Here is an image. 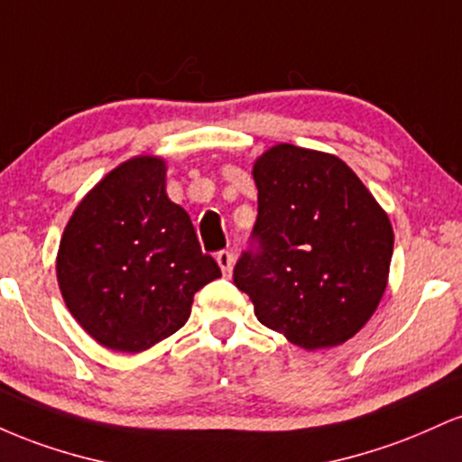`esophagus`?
<instances>
[{
  "instance_id": "1",
  "label": "esophagus",
  "mask_w": 462,
  "mask_h": 462,
  "mask_svg": "<svg viewBox=\"0 0 462 462\" xmlns=\"http://www.w3.org/2000/svg\"><path fill=\"white\" fill-rule=\"evenodd\" d=\"M217 263H219L224 275H230L232 267H235V254L227 252V249H221V252H217Z\"/></svg>"
}]
</instances>
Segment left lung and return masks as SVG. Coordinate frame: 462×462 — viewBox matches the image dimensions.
<instances>
[{
  "instance_id": "left-lung-1",
  "label": "left lung",
  "mask_w": 462,
  "mask_h": 462,
  "mask_svg": "<svg viewBox=\"0 0 462 462\" xmlns=\"http://www.w3.org/2000/svg\"><path fill=\"white\" fill-rule=\"evenodd\" d=\"M258 217L235 284L258 321L304 349L352 338L378 309L389 217L341 158L280 143L254 162Z\"/></svg>"
}]
</instances>
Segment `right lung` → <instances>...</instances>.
Returning <instances> with one entry per match:
<instances>
[{
  "label": "right lung",
  "instance_id": "add662e5",
  "mask_svg": "<svg viewBox=\"0 0 462 462\" xmlns=\"http://www.w3.org/2000/svg\"><path fill=\"white\" fill-rule=\"evenodd\" d=\"M164 176L156 156L119 164L79 201L60 238L67 309L115 352H143L178 332L193 295L221 275L187 210L167 198Z\"/></svg>",
  "mask_w": 462,
  "mask_h": 462
}]
</instances>
